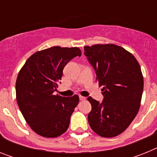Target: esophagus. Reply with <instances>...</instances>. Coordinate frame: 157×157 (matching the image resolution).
Segmentation results:
<instances>
[{
  "mask_svg": "<svg viewBox=\"0 0 157 157\" xmlns=\"http://www.w3.org/2000/svg\"><path fill=\"white\" fill-rule=\"evenodd\" d=\"M86 99V98L82 97V96H79V100L80 101H84Z\"/></svg>",
  "mask_w": 157,
  "mask_h": 157,
  "instance_id": "esophagus-1",
  "label": "esophagus"
}]
</instances>
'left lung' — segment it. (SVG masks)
<instances>
[{"label": "left lung", "instance_id": "obj_1", "mask_svg": "<svg viewBox=\"0 0 157 157\" xmlns=\"http://www.w3.org/2000/svg\"><path fill=\"white\" fill-rule=\"evenodd\" d=\"M96 71L104 100L87 98L92 109L88 122L96 134L113 138L123 133L138 114L144 80L138 60L125 48L114 44L84 47Z\"/></svg>", "mask_w": 157, "mask_h": 157}]
</instances>
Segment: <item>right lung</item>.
Returning <instances> with one entry per match:
<instances>
[{
	"instance_id": "1",
	"label": "right lung",
	"mask_w": 157,
	"mask_h": 157,
	"mask_svg": "<svg viewBox=\"0 0 157 157\" xmlns=\"http://www.w3.org/2000/svg\"><path fill=\"white\" fill-rule=\"evenodd\" d=\"M81 54L78 47H51L34 52L19 71L16 101L27 124L38 135L56 138L69 127L78 96L64 98L53 92L67 63Z\"/></svg>"
}]
</instances>
